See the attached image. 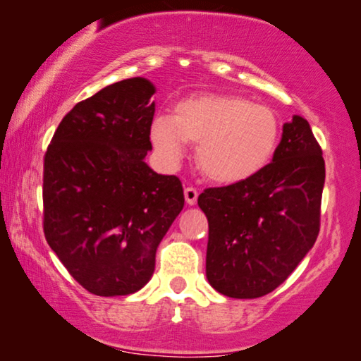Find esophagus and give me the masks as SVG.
I'll use <instances>...</instances> for the list:
<instances>
[{
	"label": "esophagus",
	"mask_w": 361,
	"mask_h": 361,
	"mask_svg": "<svg viewBox=\"0 0 361 361\" xmlns=\"http://www.w3.org/2000/svg\"><path fill=\"white\" fill-rule=\"evenodd\" d=\"M184 195H185V202L189 205H195L197 204V197H199V192L194 187H187L184 190Z\"/></svg>",
	"instance_id": "esophagus-1"
}]
</instances>
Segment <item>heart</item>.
<instances>
[{"mask_svg":"<svg viewBox=\"0 0 361 361\" xmlns=\"http://www.w3.org/2000/svg\"><path fill=\"white\" fill-rule=\"evenodd\" d=\"M156 154L167 169L197 143L202 174L216 184H238L258 176L273 161L281 121L273 108L238 95L202 93L179 102L174 116L156 115L149 130Z\"/></svg>","mask_w":361,"mask_h":361,"instance_id":"obj_1","label":"heart"}]
</instances>
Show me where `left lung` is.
Returning <instances> with one entry per match:
<instances>
[{
  "instance_id": "obj_1",
  "label": "left lung",
  "mask_w": 361,
  "mask_h": 361,
  "mask_svg": "<svg viewBox=\"0 0 361 361\" xmlns=\"http://www.w3.org/2000/svg\"><path fill=\"white\" fill-rule=\"evenodd\" d=\"M324 182L322 149L307 120L294 115L264 171L202 192L197 204L209 220L212 288L256 299L283 284L317 240Z\"/></svg>"
}]
</instances>
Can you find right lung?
I'll list each match as a JSON object with an SVG mask.
<instances>
[{
	"instance_id": "right-lung-1",
	"label": "right lung",
	"mask_w": 361,
	"mask_h": 361,
	"mask_svg": "<svg viewBox=\"0 0 361 361\" xmlns=\"http://www.w3.org/2000/svg\"><path fill=\"white\" fill-rule=\"evenodd\" d=\"M154 93L142 77L102 88L63 116L44 157L46 240L92 294L145 288L157 246L184 209L180 180L145 161Z\"/></svg>"
}]
</instances>
